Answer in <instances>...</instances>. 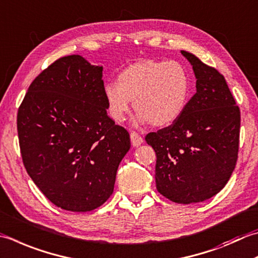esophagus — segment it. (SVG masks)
Here are the masks:
<instances>
[{
  "instance_id": "obj_1",
  "label": "esophagus",
  "mask_w": 258,
  "mask_h": 258,
  "mask_svg": "<svg viewBox=\"0 0 258 258\" xmlns=\"http://www.w3.org/2000/svg\"><path fill=\"white\" fill-rule=\"evenodd\" d=\"M131 142H132L133 146H140L141 144L143 143V139L139 133L132 132V133H131Z\"/></svg>"
}]
</instances>
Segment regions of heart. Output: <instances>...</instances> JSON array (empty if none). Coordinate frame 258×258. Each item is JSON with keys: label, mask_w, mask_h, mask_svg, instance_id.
<instances>
[{"label": "heart", "mask_w": 258, "mask_h": 258, "mask_svg": "<svg viewBox=\"0 0 258 258\" xmlns=\"http://www.w3.org/2000/svg\"><path fill=\"white\" fill-rule=\"evenodd\" d=\"M189 95V73L175 60L135 62L118 75L117 83L109 82L104 86L108 115L118 123L123 122L134 100L139 123L170 125L184 112Z\"/></svg>", "instance_id": "heart-1"}]
</instances>
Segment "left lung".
Instances as JSON below:
<instances>
[{
    "label": "left lung",
    "mask_w": 258,
    "mask_h": 258,
    "mask_svg": "<svg viewBox=\"0 0 258 258\" xmlns=\"http://www.w3.org/2000/svg\"><path fill=\"white\" fill-rule=\"evenodd\" d=\"M181 53L192 66L197 92L174 123L145 141L156 154V189L189 205L210 199L228 182L238 155L240 112L218 70Z\"/></svg>",
    "instance_id": "1"
}]
</instances>
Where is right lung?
Listing matches in <instances>:
<instances>
[{"instance_id":"add662e5","label":"right lung","mask_w":258,"mask_h":258,"mask_svg":"<svg viewBox=\"0 0 258 258\" xmlns=\"http://www.w3.org/2000/svg\"><path fill=\"white\" fill-rule=\"evenodd\" d=\"M23 164L59 208L86 213L114 191L130 134L108 117L103 67L79 54L50 64L30 85L19 107Z\"/></svg>"}]
</instances>
